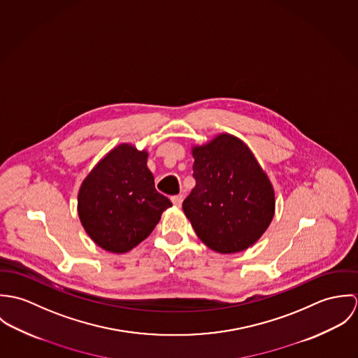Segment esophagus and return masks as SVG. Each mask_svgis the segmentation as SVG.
Here are the masks:
<instances>
[{
    "mask_svg": "<svg viewBox=\"0 0 358 358\" xmlns=\"http://www.w3.org/2000/svg\"><path fill=\"white\" fill-rule=\"evenodd\" d=\"M171 200H172V204L175 205V206H180V205H182V201H183V194L173 196Z\"/></svg>",
    "mask_w": 358,
    "mask_h": 358,
    "instance_id": "1",
    "label": "esophagus"
}]
</instances>
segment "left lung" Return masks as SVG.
<instances>
[{"mask_svg":"<svg viewBox=\"0 0 358 358\" xmlns=\"http://www.w3.org/2000/svg\"><path fill=\"white\" fill-rule=\"evenodd\" d=\"M196 186L183 210L196 234L219 254L241 252L262 237L274 216V190L250 148L220 134L192 149Z\"/></svg>","mask_w":358,"mask_h":358,"instance_id":"1","label":"left lung"}]
</instances>
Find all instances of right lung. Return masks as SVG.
Here are the masks:
<instances>
[{"label":"right lung","instance_id":"obj_1","mask_svg":"<svg viewBox=\"0 0 358 358\" xmlns=\"http://www.w3.org/2000/svg\"><path fill=\"white\" fill-rule=\"evenodd\" d=\"M148 152L122 143L104 155L78 192V216L104 251L124 254L150 236L172 203L154 187Z\"/></svg>","mask_w":358,"mask_h":358}]
</instances>
